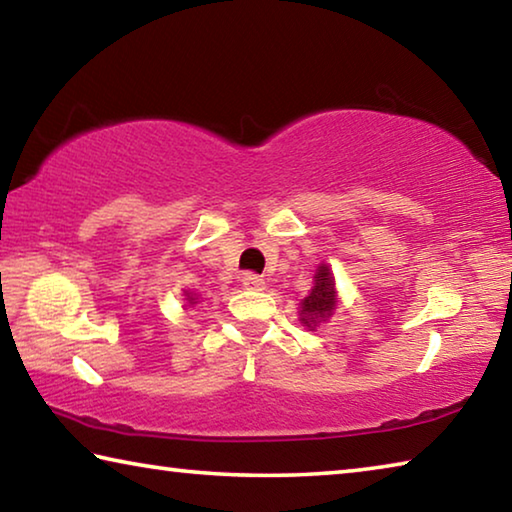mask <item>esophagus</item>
<instances>
[{"label":"esophagus","mask_w":512,"mask_h":512,"mask_svg":"<svg viewBox=\"0 0 512 512\" xmlns=\"http://www.w3.org/2000/svg\"><path fill=\"white\" fill-rule=\"evenodd\" d=\"M241 284H244V289H248V291H262L264 289L262 277L253 275V273H246L244 277H241Z\"/></svg>","instance_id":"1"}]
</instances>
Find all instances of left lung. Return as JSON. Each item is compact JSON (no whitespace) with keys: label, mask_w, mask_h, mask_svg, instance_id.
Wrapping results in <instances>:
<instances>
[{"label":"left lung","mask_w":512,"mask_h":512,"mask_svg":"<svg viewBox=\"0 0 512 512\" xmlns=\"http://www.w3.org/2000/svg\"><path fill=\"white\" fill-rule=\"evenodd\" d=\"M339 305V293H336L334 273L325 262L316 268L314 287L309 296L300 302V323L307 329H316L320 323H327L334 316Z\"/></svg>","instance_id":"left-lung-1"}]
</instances>
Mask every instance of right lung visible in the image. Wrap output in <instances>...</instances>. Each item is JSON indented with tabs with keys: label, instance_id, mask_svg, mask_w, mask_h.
Wrapping results in <instances>:
<instances>
[{
	"label": "right lung",
	"instance_id": "right-lung-1",
	"mask_svg": "<svg viewBox=\"0 0 512 512\" xmlns=\"http://www.w3.org/2000/svg\"><path fill=\"white\" fill-rule=\"evenodd\" d=\"M185 302H187L185 307H194V305H198V296L192 291H185Z\"/></svg>",
	"mask_w": 512,
	"mask_h": 512
}]
</instances>
